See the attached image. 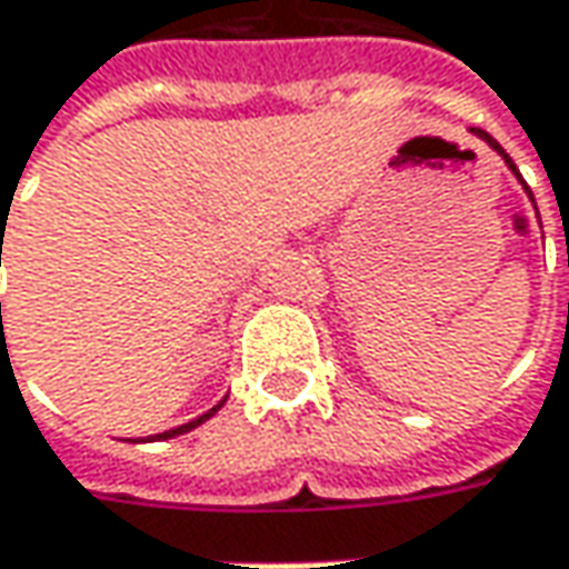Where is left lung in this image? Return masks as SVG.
Returning a JSON list of instances; mask_svg holds the SVG:
<instances>
[{
  "label": "left lung",
  "mask_w": 569,
  "mask_h": 569,
  "mask_svg": "<svg viewBox=\"0 0 569 569\" xmlns=\"http://www.w3.org/2000/svg\"><path fill=\"white\" fill-rule=\"evenodd\" d=\"M471 136H478V139H481V142H488L493 148V151H497V154H500V158H503V164L510 167V170H513V177L516 180H519V183H522V189H526V192H529V199H532V206H536V196H532V189L526 187V180H522V177H519V170H516V164L513 161H510V154H507V151H503V148H500V144H497V139H491V136H488V132H485V129H471Z\"/></svg>",
  "instance_id": "1"
}]
</instances>
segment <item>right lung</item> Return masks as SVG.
Masks as SVG:
<instances>
[{"label":"right lung","instance_id":"1","mask_svg":"<svg viewBox=\"0 0 569 569\" xmlns=\"http://www.w3.org/2000/svg\"><path fill=\"white\" fill-rule=\"evenodd\" d=\"M0 250H2V243H0ZM2 310V307H0ZM228 402V396L221 399V402L214 405V408H208L206 415H199V418H192V421H187V425H180V427H170V430H164V433H154V437H136L132 443H154V440H170V437H180V433H189L192 427H199V425H206L208 418L214 415V411H221V405Z\"/></svg>","mask_w":569,"mask_h":569}]
</instances>
